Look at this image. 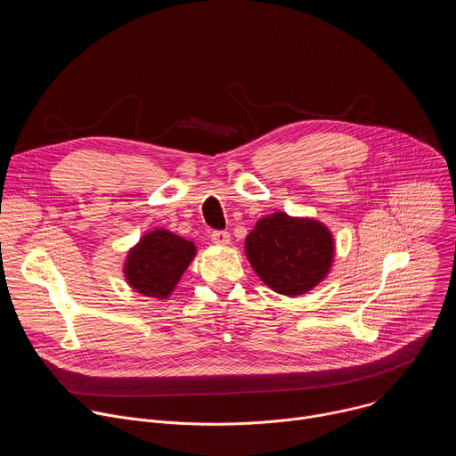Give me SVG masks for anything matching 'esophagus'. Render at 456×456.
I'll return each mask as SVG.
<instances>
[{
	"mask_svg": "<svg viewBox=\"0 0 456 456\" xmlns=\"http://www.w3.org/2000/svg\"><path fill=\"white\" fill-rule=\"evenodd\" d=\"M211 240H213V243H216V245H229L231 234H229L227 231H213Z\"/></svg>",
	"mask_w": 456,
	"mask_h": 456,
	"instance_id": "1",
	"label": "esophagus"
}]
</instances>
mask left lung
<instances>
[{
	"label": "left lung",
	"mask_w": 456,
	"mask_h": 456,
	"mask_svg": "<svg viewBox=\"0 0 456 456\" xmlns=\"http://www.w3.org/2000/svg\"><path fill=\"white\" fill-rule=\"evenodd\" d=\"M334 238L317 220L274 213L257 220L245 238V254L256 274L274 292L299 296L329 274Z\"/></svg>",
	"instance_id": "1"
}]
</instances>
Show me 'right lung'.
Segmentation results:
<instances>
[{
    "label": "right lung",
    "instance_id": "right-lung-1",
    "mask_svg": "<svg viewBox=\"0 0 456 456\" xmlns=\"http://www.w3.org/2000/svg\"><path fill=\"white\" fill-rule=\"evenodd\" d=\"M197 247L166 229H157L141 238L127 252L124 276L129 287L142 296L166 299L192 262Z\"/></svg>",
    "mask_w": 456,
    "mask_h": 456
}]
</instances>
